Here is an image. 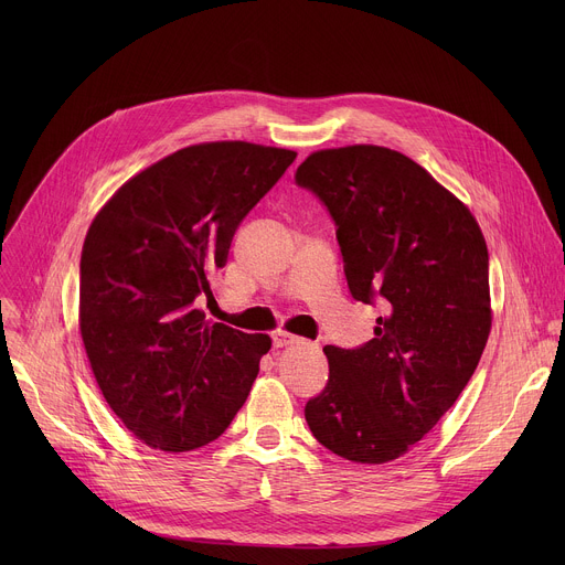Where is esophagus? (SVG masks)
<instances>
[{"label": "esophagus", "mask_w": 565, "mask_h": 565, "mask_svg": "<svg viewBox=\"0 0 565 565\" xmlns=\"http://www.w3.org/2000/svg\"><path fill=\"white\" fill-rule=\"evenodd\" d=\"M295 342H299V338L290 335L288 331H275V333H273V344H275L277 349L288 347V344H295Z\"/></svg>", "instance_id": "34e87169"}]
</instances>
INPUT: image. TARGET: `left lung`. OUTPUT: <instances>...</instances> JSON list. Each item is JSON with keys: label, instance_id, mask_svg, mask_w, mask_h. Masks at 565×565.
Instances as JSON below:
<instances>
[{"label": "left lung", "instance_id": "8db88e82", "mask_svg": "<svg viewBox=\"0 0 565 565\" xmlns=\"http://www.w3.org/2000/svg\"><path fill=\"white\" fill-rule=\"evenodd\" d=\"M295 181L338 225L351 295L386 310L364 347H324L329 382L303 416L333 454L382 465L436 427L478 366L492 329L486 236L460 199L388 147L312 151Z\"/></svg>", "mask_w": 565, "mask_h": 565}]
</instances>
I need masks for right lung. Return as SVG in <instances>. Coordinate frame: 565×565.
Returning <instances> with one entry per match:
<instances>
[{"instance_id":"1","label":"right lung","mask_w":565,"mask_h":565,"mask_svg":"<svg viewBox=\"0 0 565 565\" xmlns=\"http://www.w3.org/2000/svg\"><path fill=\"white\" fill-rule=\"evenodd\" d=\"M295 156L246 140L183 147L120 185L89 225L79 335L107 405L151 449L203 447L244 407L273 340L212 324L199 301Z\"/></svg>"}]
</instances>
